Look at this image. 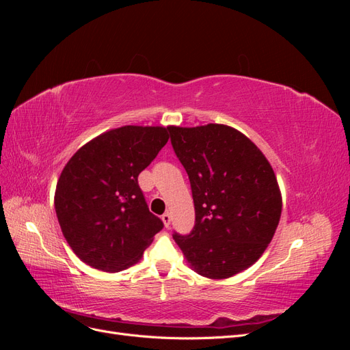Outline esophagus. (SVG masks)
<instances>
[{
	"label": "esophagus",
	"instance_id": "obj_1",
	"mask_svg": "<svg viewBox=\"0 0 350 350\" xmlns=\"http://www.w3.org/2000/svg\"><path fill=\"white\" fill-rule=\"evenodd\" d=\"M162 220H163L165 228H169V225H171V213H169V211H166L165 215H162Z\"/></svg>",
	"mask_w": 350,
	"mask_h": 350
}]
</instances>
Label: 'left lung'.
<instances>
[{
  "label": "left lung",
  "mask_w": 350,
  "mask_h": 350,
  "mask_svg": "<svg viewBox=\"0 0 350 350\" xmlns=\"http://www.w3.org/2000/svg\"><path fill=\"white\" fill-rule=\"evenodd\" d=\"M191 184L196 225L174 235L194 271L228 279L251 267L278 229L282 194L266 156L247 135L224 124L169 126Z\"/></svg>",
  "instance_id": "left-lung-1"
}]
</instances>
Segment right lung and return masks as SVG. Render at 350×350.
<instances>
[{
  "label": "right lung",
  "mask_w": 350,
  "mask_h": 350,
  "mask_svg": "<svg viewBox=\"0 0 350 350\" xmlns=\"http://www.w3.org/2000/svg\"><path fill=\"white\" fill-rule=\"evenodd\" d=\"M165 126L124 125L72 154L55 189V211L68 245L90 267L121 271L139 262L163 228L149 211L140 172L167 143Z\"/></svg>",
  "instance_id": "obj_1"
}]
</instances>
